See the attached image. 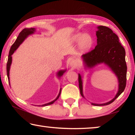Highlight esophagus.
<instances>
[{"label": "esophagus", "mask_w": 135, "mask_h": 135, "mask_svg": "<svg viewBox=\"0 0 135 135\" xmlns=\"http://www.w3.org/2000/svg\"><path fill=\"white\" fill-rule=\"evenodd\" d=\"M69 66L73 68H75V67H76V62H75L74 60H72L70 62Z\"/></svg>", "instance_id": "esophagus-1"}]
</instances>
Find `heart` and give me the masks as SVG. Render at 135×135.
Instances as JSON below:
<instances>
[{
  "mask_svg": "<svg viewBox=\"0 0 135 135\" xmlns=\"http://www.w3.org/2000/svg\"><path fill=\"white\" fill-rule=\"evenodd\" d=\"M70 40L73 43H78V49L82 53H86L89 51L93 45V37L91 35L86 33H76L71 37Z\"/></svg>",
  "mask_w": 135,
  "mask_h": 135,
  "instance_id": "obj_1",
  "label": "heart"
}]
</instances>
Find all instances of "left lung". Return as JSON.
Returning <instances> with one entry per match:
<instances>
[{
	"label": "left lung",
	"instance_id": "8db88e82",
	"mask_svg": "<svg viewBox=\"0 0 135 135\" xmlns=\"http://www.w3.org/2000/svg\"><path fill=\"white\" fill-rule=\"evenodd\" d=\"M96 31L97 45L90 52L83 55L81 58L85 69H91L98 64H104L113 72L118 79V91L114 98L103 104L91 103L93 106H106L112 103L124 91L126 86L127 67L125 62V50L120 43L119 37L111 29L106 26H99ZM79 86L82 97L83 82L79 74Z\"/></svg>",
	"mask_w": 135,
	"mask_h": 135
}]
</instances>
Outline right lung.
Returning <instances> with one entry per match:
<instances>
[{"label":"right lung","instance_id":"add662e5","mask_svg":"<svg viewBox=\"0 0 135 135\" xmlns=\"http://www.w3.org/2000/svg\"><path fill=\"white\" fill-rule=\"evenodd\" d=\"M35 32H36V29L35 28H25L23 31H21V32L19 34V36L16 38V40L15 42V43L12 45V47L10 48V51H9V55L8 57V61H7V77H8V82L9 85L10 86V66L11 64H12V55L13 54L15 51L18 47H20V45L23 43L26 38L27 37L30 35L34 34ZM66 71V69L64 70H60L58 73H56V75L58 77V78H61V77L62 76V75L64 74V73ZM61 91V88H60V92H59L58 95L57 96V97L55 98L54 100L51 101V102H49L48 103H46V104H42V105H38V106H48V105L52 104L53 103H54L55 101H56L57 99H58L59 97H60Z\"/></svg>","mask_w":135,"mask_h":135}]
</instances>
